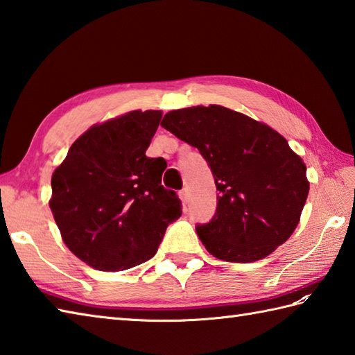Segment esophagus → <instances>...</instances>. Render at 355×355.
Returning <instances> with one entry per match:
<instances>
[{
    "label": "esophagus",
    "instance_id": "34e87169",
    "mask_svg": "<svg viewBox=\"0 0 355 355\" xmlns=\"http://www.w3.org/2000/svg\"><path fill=\"white\" fill-rule=\"evenodd\" d=\"M178 195H180V198H182L183 205H187V202H189V191L182 189V191L178 192Z\"/></svg>",
    "mask_w": 355,
    "mask_h": 355
}]
</instances>
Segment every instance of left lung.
Here are the masks:
<instances>
[{
  "mask_svg": "<svg viewBox=\"0 0 355 355\" xmlns=\"http://www.w3.org/2000/svg\"><path fill=\"white\" fill-rule=\"evenodd\" d=\"M162 126L197 148L214 173L216 212L197 224L210 254L253 262L291 236L310 183L302 158L281 134L221 105L171 111Z\"/></svg>",
  "mask_w": 355,
  "mask_h": 355,
  "instance_id": "1",
  "label": "left lung"
}]
</instances>
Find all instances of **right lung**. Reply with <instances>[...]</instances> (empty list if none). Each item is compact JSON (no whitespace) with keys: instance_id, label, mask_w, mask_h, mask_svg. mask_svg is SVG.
Returning <instances> with one entry per match:
<instances>
[{"instance_id":"right-lung-1","label":"right lung","mask_w":355,"mask_h":355,"mask_svg":"<svg viewBox=\"0 0 355 355\" xmlns=\"http://www.w3.org/2000/svg\"><path fill=\"white\" fill-rule=\"evenodd\" d=\"M160 119L137 110L94 125L53 172L50 209L64 243L96 270L146 262L182 216L178 195L162 186L163 160L146 157Z\"/></svg>"}]
</instances>
